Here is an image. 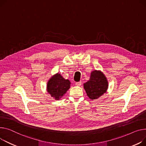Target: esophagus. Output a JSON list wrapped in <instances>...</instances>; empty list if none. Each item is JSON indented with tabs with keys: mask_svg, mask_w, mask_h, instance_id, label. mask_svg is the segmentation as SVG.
<instances>
[{
	"mask_svg": "<svg viewBox=\"0 0 146 146\" xmlns=\"http://www.w3.org/2000/svg\"><path fill=\"white\" fill-rule=\"evenodd\" d=\"M76 85L77 86H80L82 85V82H77L76 83Z\"/></svg>",
	"mask_w": 146,
	"mask_h": 146,
	"instance_id": "esophagus-1",
	"label": "esophagus"
}]
</instances>
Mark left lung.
<instances>
[{
    "mask_svg": "<svg viewBox=\"0 0 146 146\" xmlns=\"http://www.w3.org/2000/svg\"><path fill=\"white\" fill-rule=\"evenodd\" d=\"M83 87L89 98L96 100L106 93L109 82L101 70H94L91 72L89 80L83 84Z\"/></svg>",
    "mask_w": 146,
    "mask_h": 146,
    "instance_id": "1",
    "label": "left lung"
}]
</instances>
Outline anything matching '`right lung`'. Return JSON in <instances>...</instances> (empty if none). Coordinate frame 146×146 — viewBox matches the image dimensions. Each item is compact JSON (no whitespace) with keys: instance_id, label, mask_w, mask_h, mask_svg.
<instances>
[{"instance_id":"right-lung-1","label":"right lung","mask_w":146,"mask_h":146,"mask_svg":"<svg viewBox=\"0 0 146 146\" xmlns=\"http://www.w3.org/2000/svg\"><path fill=\"white\" fill-rule=\"evenodd\" d=\"M70 84L69 80L65 79L60 73H57L47 81L46 90L52 98L59 100L70 88Z\"/></svg>"}]
</instances>
